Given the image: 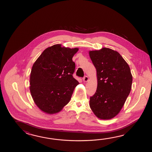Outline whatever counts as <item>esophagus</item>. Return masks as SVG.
<instances>
[{"instance_id":"1","label":"esophagus","mask_w":152,"mask_h":152,"mask_svg":"<svg viewBox=\"0 0 152 152\" xmlns=\"http://www.w3.org/2000/svg\"><path fill=\"white\" fill-rule=\"evenodd\" d=\"M88 80V77L86 76V75H85L84 77H83V81H85V82H87V81Z\"/></svg>"}]
</instances>
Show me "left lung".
I'll list each match as a JSON object with an SVG mask.
<instances>
[{
	"instance_id": "left-lung-1",
	"label": "left lung",
	"mask_w": 152,
	"mask_h": 152,
	"mask_svg": "<svg viewBox=\"0 0 152 152\" xmlns=\"http://www.w3.org/2000/svg\"><path fill=\"white\" fill-rule=\"evenodd\" d=\"M97 71V90L90 97V107L96 116L109 120L122 108L132 88L129 65L120 54L107 48L89 52Z\"/></svg>"
}]
</instances>
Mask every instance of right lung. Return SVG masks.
Listing matches in <instances>:
<instances>
[{"label": "right lung", "mask_w": 152, "mask_h": 152, "mask_svg": "<svg viewBox=\"0 0 152 152\" xmlns=\"http://www.w3.org/2000/svg\"><path fill=\"white\" fill-rule=\"evenodd\" d=\"M78 49L52 45L32 66L30 91L35 103L43 112L57 113L69 103L79 84L73 77L75 64L72 60Z\"/></svg>", "instance_id": "add662e5"}]
</instances>
